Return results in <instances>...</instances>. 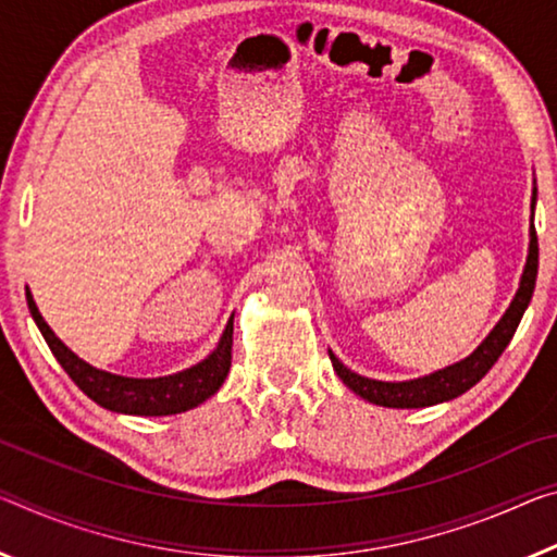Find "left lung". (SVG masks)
<instances>
[{
    "label": "left lung",
    "mask_w": 557,
    "mask_h": 557,
    "mask_svg": "<svg viewBox=\"0 0 557 557\" xmlns=\"http://www.w3.org/2000/svg\"><path fill=\"white\" fill-rule=\"evenodd\" d=\"M533 208H535V193H533ZM535 277H537V235H535V225L531 223V252H528L523 280H520V287L513 297V302H510L506 314H503V320L493 326V332L483 339L481 347L475 349L471 357H466L454 367L441 369V372H434L423 379H413V382H376V379L355 374L330 351L334 372H337L342 382L347 384L351 392L359 394L361 399L379 406H389V409H421V406H434L441 401L456 399V396L469 392L473 384H479L481 379L488 374V369L496 364L498 357L503 355V349H506L508 342L513 339V334L520 324V317H523L525 307L531 305Z\"/></svg>",
    "instance_id": "8db88e82"
}]
</instances>
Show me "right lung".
Wrapping results in <instances>:
<instances>
[{
	"mask_svg": "<svg viewBox=\"0 0 557 557\" xmlns=\"http://www.w3.org/2000/svg\"><path fill=\"white\" fill-rule=\"evenodd\" d=\"M26 305L37 322L39 332L47 339L51 355L64 367V372L74 379V384L88 399L119 413H136V417H168V413L188 411L193 406L210 399L223 386L233 361V320L227 322L223 337L208 359L200 364L185 369V372L158 376V379H128L119 374L101 372L84 359H78L72 349L64 347L49 324L44 322L32 293L26 289Z\"/></svg>",
	"mask_w": 557,
	"mask_h": 557,
	"instance_id": "1",
	"label": "right lung"
}]
</instances>
